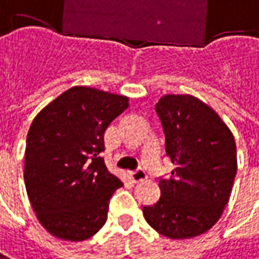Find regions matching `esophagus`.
Masks as SVG:
<instances>
[{"mask_svg":"<svg viewBox=\"0 0 259 259\" xmlns=\"http://www.w3.org/2000/svg\"><path fill=\"white\" fill-rule=\"evenodd\" d=\"M128 175H130V179L134 183H138V182H142L147 179V174H145V170L142 167H138L137 170H131V172H128Z\"/></svg>","mask_w":259,"mask_h":259,"instance_id":"esophagus-1","label":"esophagus"}]
</instances>
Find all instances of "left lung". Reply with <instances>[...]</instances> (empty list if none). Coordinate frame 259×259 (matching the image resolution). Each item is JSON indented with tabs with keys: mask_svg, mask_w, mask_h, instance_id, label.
Here are the masks:
<instances>
[{
	"mask_svg": "<svg viewBox=\"0 0 259 259\" xmlns=\"http://www.w3.org/2000/svg\"><path fill=\"white\" fill-rule=\"evenodd\" d=\"M175 169L159 179L160 197L142 213L167 238L204 234L222 217L235 174L237 147L220 115L189 94H166L155 106Z\"/></svg>",
	"mask_w": 259,
	"mask_h": 259,
	"instance_id": "left-lung-1",
	"label": "left lung"
}]
</instances>
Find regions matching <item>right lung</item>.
<instances>
[{"label": "right lung", "mask_w": 259, "mask_h": 259, "mask_svg": "<svg viewBox=\"0 0 259 259\" xmlns=\"http://www.w3.org/2000/svg\"><path fill=\"white\" fill-rule=\"evenodd\" d=\"M128 97L76 85L45 107L26 137L24 179L39 223L53 237L84 241L107 222L122 186L100 153L104 133Z\"/></svg>", "instance_id": "right-lung-1"}]
</instances>
